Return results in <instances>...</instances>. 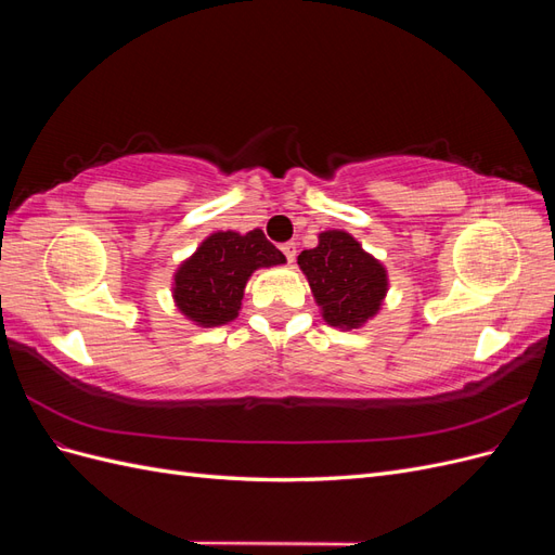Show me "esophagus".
Masks as SVG:
<instances>
[{"label": "esophagus", "mask_w": 555, "mask_h": 555, "mask_svg": "<svg viewBox=\"0 0 555 555\" xmlns=\"http://www.w3.org/2000/svg\"><path fill=\"white\" fill-rule=\"evenodd\" d=\"M280 249L284 251V257H287V261L294 263V259H296V243H282Z\"/></svg>", "instance_id": "34e87169"}]
</instances>
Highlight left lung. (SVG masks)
Instances as JSON below:
<instances>
[{
  "instance_id": "1",
  "label": "left lung",
  "mask_w": 555,
  "mask_h": 555,
  "mask_svg": "<svg viewBox=\"0 0 555 555\" xmlns=\"http://www.w3.org/2000/svg\"><path fill=\"white\" fill-rule=\"evenodd\" d=\"M326 324L359 328L375 317L389 289L384 266L367 255L347 231L319 233V245L298 255Z\"/></svg>"
}]
</instances>
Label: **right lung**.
Listing matches in <instances>:
<instances>
[{
    "label": "right lung",
    "mask_w": 555,
    "mask_h": 555,
    "mask_svg": "<svg viewBox=\"0 0 555 555\" xmlns=\"http://www.w3.org/2000/svg\"><path fill=\"white\" fill-rule=\"evenodd\" d=\"M284 261L287 259L266 241L261 229L245 236L236 231H217L176 271V306L198 326H222L238 317L249 275L257 268Z\"/></svg>",
    "instance_id": "obj_1"
}]
</instances>
